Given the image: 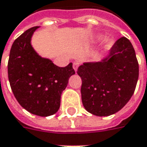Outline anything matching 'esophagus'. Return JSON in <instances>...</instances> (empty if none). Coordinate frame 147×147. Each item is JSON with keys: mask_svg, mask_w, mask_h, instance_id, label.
I'll return each mask as SVG.
<instances>
[{"mask_svg": "<svg viewBox=\"0 0 147 147\" xmlns=\"http://www.w3.org/2000/svg\"><path fill=\"white\" fill-rule=\"evenodd\" d=\"M78 66H79V64H78V62H74V64H73V68H74V69L75 70V72H76L77 69H78Z\"/></svg>", "mask_w": 147, "mask_h": 147, "instance_id": "34e87169", "label": "esophagus"}]
</instances>
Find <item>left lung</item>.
Returning <instances> with one entry per match:
<instances>
[{"instance_id": "8db88e82", "label": "left lung", "mask_w": 147, "mask_h": 147, "mask_svg": "<svg viewBox=\"0 0 147 147\" xmlns=\"http://www.w3.org/2000/svg\"><path fill=\"white\" fill-rule=\"evenodd\" d=\"M77 73L82 78L84 108L94 115L109 116L121 110L132 97L139 66L132 43L123 37L101 61L83 63Z\"/></svg>"}]
</instances>
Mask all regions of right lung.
<instances>
[{"instance_id":"right-lung-1","label":"right lung","mask_w":147,"mask_h":147,"mask_svg":"<svg viewBox=\"0 0 147 147\" xmlns=\"http://www.w3.org/2000/svg\"><path fill=\"white\" fill-rule=\"evenodd\" d=\"M38 28L32 27L15 39L9 52L8 78L20 105L31 114L47 117L58 111L61 94L75 71L72 63L59 67L34 51L31 38Z\"/></svg>"}]
</instances>
